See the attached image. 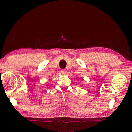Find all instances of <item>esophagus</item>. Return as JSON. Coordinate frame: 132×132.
Masks as SVG:
<instances>
[{
    "label": "esophagus",
    "instance_id": "esophagus-1",
    "mask_svg": "<svg viewBox=\"0 0 132 132\" xmlns=\"http://www.w3.org/2000/svg\"><path fill=\"white\" fill-rule=\"evenodd\" d=\"M66 72H67V71L65 70V69H62V70H61V73L63 75H66Z\"/></svg>",
    "mask_w": 132,
    "mask_h": 132
}]
</instances>
